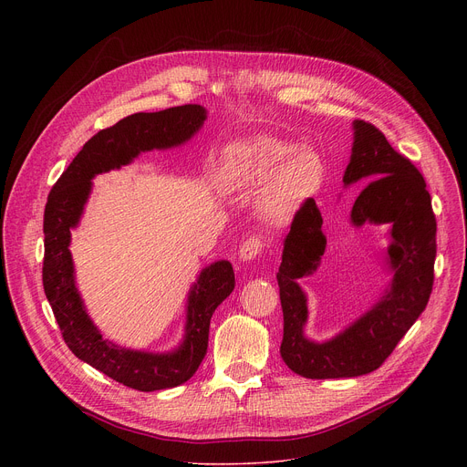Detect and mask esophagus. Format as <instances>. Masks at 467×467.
<instances>
[{"mask_svg":"<svg viewBox=\"0 0 467 467\" xmlns=\"http://www.w3.org/2000/svg\"><path fill=\"white\" fill-rule=\"evenodd\" d=\"M262 247H264V244H262L260 236H249V238H245L242 242V245L238 249V256L242 260H253V258H256L260 254Z\"/></svg>","mask_w":467,"mask_h":467,"instance_id":"esophagus-1","label":"esophagus"}]
</instances>
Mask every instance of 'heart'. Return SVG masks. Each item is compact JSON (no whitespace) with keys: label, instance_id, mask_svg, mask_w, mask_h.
<instances>
[{"label":"heart","instance_id":"1","mask_svg":"<svg viewBox=\"0 0 467 467\" xmlns=\"http://www.w3.org/2000/svg\"><path fill=\"white\" fill-rule=\"evenodd\" d=\"M325 162L310 148L256 137L225 150L222 181L229 190H251L262 182L258 211L270 223H288L325 182Z\"/></svg>","mask_w":467,"mask_h":467}]
</instances>
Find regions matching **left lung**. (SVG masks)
<instances>
[{"label": "left lung", "mask_w": 467, "mask_h": 467, "mask_svg": "<svg viewBox=\"0 0 467 467\" xmlns=\"http://www.w3.org/2000/svg\"><path fill=\"white\" fill-rule=\"evenodd\" d=\"M353 129L344 182H369L357 197L351 222L357 227L366 222L391 225L386 254L393 279L380 301L337 338L323 344L305 338L308 310L297 279L316 272L327 238L314 199L294 216L277 274L285 317L281 357L306 379L358 377L380 368L425 310L434 283L436 216L423 175L369 121L355 119Z\"/></svg>", "instance_id": "8db88e82"}]
</instances>
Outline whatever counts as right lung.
Masks as SVG:
<instances>
[{"mask_svg":"<svg viewBox=\"0 0 467 467\" xmlns=\"http://www.w3.org/2000/svg\"><path fill=\"white\" fill-rule=\"evenodd\" d=\"M202 105H181L161 112H139L94 135L53 184L44 209L42 283L62 338L70 351L116 382L155 391L186 382L209 348L211 317L234 290L229 260L211 264L197 277L188 296L184 340L171 353H144L105 340L88 317L76 288L70 231L79 223L98 173L129 164L142 151L168 150L190 140L203 125Z\"/></svg>","mask_w":467,"mask_h":467,"instance_id":"add662e5","label":"right lung"}]
</instances>
